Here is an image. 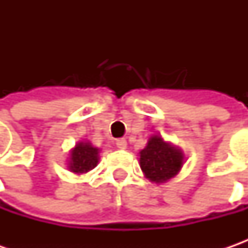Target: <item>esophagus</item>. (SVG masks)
Wrapping results in <instances>:
<instances>
[{
    "label": "esophagus",
    "mask_w": 248,
    "mask_h": 248,
    "mask_svg": "<svg viewBox=\"0 0 248 248\" xmlns=\"http://www.w3.org/2000/svg\"><path fill=\"white\" fill-rule=\"evenodd\" d=\"M116 146L119 149H127V140L125 139H117L116 140Z\"/></svg>",
    "instance_id": "obj_1"
}]
</instances>
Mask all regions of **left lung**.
Returning a JSON list of instances; mask_svg holds the SVG:
<instances>
[{
  "instance_id": "1",
  "label": "left lung",
  "mask_w": 248,
  "mask_h": 248,
  "mask_svg": "<svg viewBox=\"0 0 248 248\" xmlns=\"http://www.w3.org/2000/svg\"><path fill=\"white\" fill-rule=\"evenodd\" d=\"M140 168L153 182H166L178 174L184 164V155L161 137H152L148 146L140 152Z\"/></svg>"
}]
</instances>
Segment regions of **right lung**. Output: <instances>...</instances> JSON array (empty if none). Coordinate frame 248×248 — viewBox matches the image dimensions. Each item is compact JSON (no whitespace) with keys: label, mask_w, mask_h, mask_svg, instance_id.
Wrapping results in <instances>:
<instances>
[{"label":"right lung","mask_w":248,"mask_h":248,"mask_svg":"<svg viewBox=\"0 0 248 248\" xmlns=\"http://www.w3.org/2000/svg\"><path fill=\"white\" fill-rule=\"evenodd\" d=\"M99 149L92 148L90 143H78L72 150L69 168L73 172L85 174L95 168L99 160Z\"/></svg>","instance_id":"right-lung-1"}]
</instances>
